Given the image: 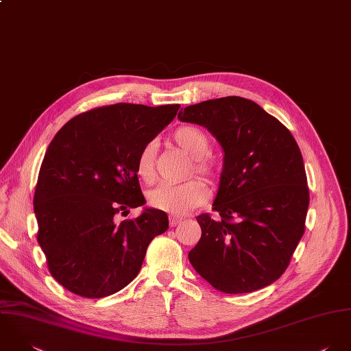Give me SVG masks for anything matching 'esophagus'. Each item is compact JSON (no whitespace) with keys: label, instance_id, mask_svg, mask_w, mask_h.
I'll return each mask as SVG.
<instances>
[{"label":"esophagus","instance_id":"1","mask_svg":"<svg viewBox=\"0 0 351 351\" xmlns=\"http://www.w3.org/2000/svg\"><path fill=\"white\" fill-rule=\"evenodd\" d=\"M182 221H183V218L179 217V215H172V214L169 215V226H171V228L179 225Z\"/></svg>","mask_w":351,"mask_h":351}]
</instances>
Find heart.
Listing matches in <instances>:
<instances>
[{
    "mask_svg": "<svg viewBox=\"0 0 351 351\" xmlns=\"http://www.w3.org/2000/svg\"><path fill=\"white\" fill-rule=\"evenodd\" d=\"M172 140L194 158V169L197 173L210 180L218 176V164L208 157L211 142L205 132L195 126H182L173 132ZM154 154L156 145L153 142L146 143L138 154L137 173L146 183L152 182L154 178ZM147 199L154 209L171 213L172 215H183L208 199V187L199 179H193L176 186L161 184L149 193Z\"/></svg>",
    "mask_w": 351,
    "mask_h": 351,
    "instance_id": "b5f03b06",
    "label": "heart"
}]
</instances>
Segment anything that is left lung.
<instances>
[{"label": "left lung", "instance_id": "obj_1", "mask_svg": "<svg viewBox=\"0 0 351 351\" xmlns=\"http://www.w3.org/2000/svg\"><path fill=\"white\" fill-rule=\"evenodd\" d=\"M223 150L219 187L202 236L189 252L195 271L219 291L250 293L278 280L301 240L309 205L302 156L291 133L255 101L228 96L180 110Z\"/></svg>", "mask_w": 351, "mask_h": 351}]
</instances>
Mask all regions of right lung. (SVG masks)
Segmentation results:
<instances>
[{
  "label": "right lung",
  "mask_w": 351,
  "mask_h": 351,
  "mask_svg": "<svg viewBox=\"0 0 351 351\" xmlns=\"http://www.w3.org/2000/svg\"><path fill=\"white\" fill-rule=\"evenodd\" d=\"M179 104L118 103L71 119L50 142L38 176V243L54 277L86 298L114 294L140 273L149 243L168 229L164 211L143 209L137 176L141 149L178 114ZM123 214V213H122Z\"/></svg>",
  "instance_id": "1"
}]
</instances>
